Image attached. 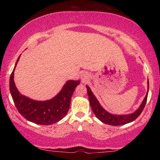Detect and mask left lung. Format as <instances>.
Instances as JSON below:
<instances>
[{
	"label": "left lung",
	"mask_w": 160,
	"mask_h": 160,
	"mask_svg": "<svg viewBox=\"0 0 160 160\" xmlns=\"http://www.w3.org/2000/svg\"><path fill=\"white\" fill-rule=\"evenodd\" d=\"M86 87L87 89V95H88L89 103H90L91 108L92 109L93 112L96 116V117H97L98 119H100L102 122H103L105 124H109V125H123V124L130 123V122L134 121L135 119H136L137 118L139 117L142 111H143L144 107L146 106V101H147L148 92L146 95V97L144 98L143 101L142 102L141 106L139 107V108L135 112L131 113V114L127 115H113L107 112L106 110H104L103 108L100 105L99 102L98 101V100L96 99L95 95H94L92 92L90 88H89L87 85Z\"/></svg>",
	"instance_id": "obj_1"
}]
</instances>
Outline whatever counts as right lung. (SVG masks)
<instances>
[{
	"instance_id": "1",
	"label": "right lung",
	"mask_w": 160,
	"mask_h": 160,
	"mask_svg": "<svg viewBox=\"0 0 160 160\" xmlns=\"http://www.w3.org/2000/svg\"><path fill=\"white\" fill-rule=\"evenodd\" d=\"M19 57L11 74L9 81L11 95L19 113L28 121L41 125H49L59 122L68 111L72 95L80 82L68 81L60 93L52 100L36 101L30 99L19 92L14 82V69Z\"/></svg>"
}]
</instances>
